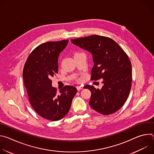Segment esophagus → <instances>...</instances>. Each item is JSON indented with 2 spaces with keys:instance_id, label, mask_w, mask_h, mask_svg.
<instances>
[{
  "instance_id": "1",
  "label": "esophagus",
  "mask_w": 154,
  "mask_h": 154,
  "mask_svg": "<svg viewBox=\"0 0 154 154\" xmlns=\"http://www.w3.org/2000/svg\"><path fill=\"white\" fill-rule=\"evenodd\" d=\"M76 88H77V89L78 91H80V90L83 89V86H77Z\"/></svg>"
}]
</instances>
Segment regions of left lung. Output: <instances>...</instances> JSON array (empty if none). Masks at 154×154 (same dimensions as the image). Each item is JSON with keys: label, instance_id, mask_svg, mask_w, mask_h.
I'll return each mask as SVG.
<instances>
[{"label": "left lung", "instance_id": "1", "mask_svg": "<svg viewBox=\"0 0 154 154\" xmlns=\"http://www.w3.org/2000/svg\"><path fill=\"white\" fill-rule=\"evenodd\" d=\"M74 45L90 52L94 61L91 80L102 79V88L87 85L91 96V107L104 115L114 113L125 102L131 86V64L124 50L112 39L91 35L71 39Z\"/></svg>", "mask_w": 154, "mask_h": 154}]
</instances>
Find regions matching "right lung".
I'll return each instance as SVG.
<instances>
[{
  "label": "right lung",
  "instance_id": "add662e5",
  "mask_svg": "<svg viewBox=\"0 0 154 154\" xmlns=\"http://www.w3.org/2000/svg\"><path fill=\"white\" fill-rule=\"evenodd\" d=\"M68 41L41 44L31 52L23 69L31 105L40 116L49 121L60 120L67 115L77 91L75 87L67 85L58 93L51 80L58 73V58Z\"/></svg>",
  "mask_w": 154,
  "mask_h": 154
}]
</instances>
